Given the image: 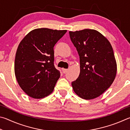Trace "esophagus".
I'll return each instance as SVG.
<instances>
[{
	"mask_svg": "<svg viewBox=\"0 0 130 130\" xmlns=\"http://www.w3.org/2000/svg\"><path fill=\"white\" fill-rule=\"evenodd\" d=\"M68 69H62V72H63L64 74H66V72L68 71Z\"/></svg>",
	"mask_w": 130,
	"mask_h": 130,
	"instance_id": "obj_1",
	"label": "esophagus"
}]
</instances>
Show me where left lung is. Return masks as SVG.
Here are the masks:
<instances>
[{"mask_svg":"<svg viewBox=\"0 0 130 130\" xmlns=\"http://www.w3.org/2000/svg\"><path fill=\"white\" fill-rule=\"evenodd\" d=\"M80 58V74L71 85L84 99L99 96L112 85L117 74V63L110 43L98 31L85 29L69 32Z\"/></svg>","mask_w":130,"mask_h":130,"instance_id":"1","label":"left lung"}]
</instances>
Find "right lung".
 Segmentation results:
<instances>
[{
	"instance_id": "right-lung-1",
	"label": "right lung",
	"mask_w": 130,
	"mask_h": 130,
	"mask_svg": "<svg viewBox=\"0 0 130 130\" xmlns=\"http://www.w3.org/2000/svg\"><path fill=\"white\" fill-rule=\"evenodd\" d=\"M67 30L34 29L20 42L15 59V74L20 87L40 99L51 94L60 72L54 66V47Z\"/></svg>"
}]
</instances>
